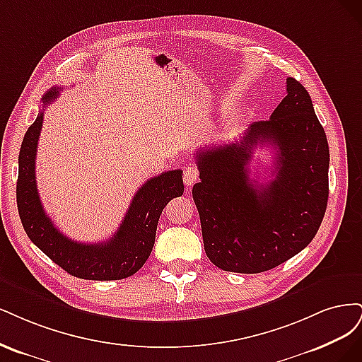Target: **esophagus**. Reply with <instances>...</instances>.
Segmentation results:
<instances>
[{
	"mask_svg": "<svg viewBox=\"0 0 362 362\" xmlns=\"http://www.w3.org/2000/svg\"><path fill=\"white\" fill-rule=\"evenodd\" d=\"M198 176H200V171H198L197 167H194V165L185 167V170H183V183L186 186H192L198 180Z\"/></svg>",
	"mask_w": 362,
	"mask_h": 362,
	"instance_id": "34e87169",
	"label": "esophagus"
}]
</instances>
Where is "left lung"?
Wrapping results in <instances>:
<instances>
[{"label": "left lung", "instance_id": "obj_1", "mask_svg": "<svg viewBox=\"0 0 362 362\" xmlns=\"http://www.w3.org/2000/svg\"><path fill=\"white\" fill-rule=\"evenodd\" d=\"M274 147V177L249 179L253 148ZM200 182L192 197L204 251L219 269L259 274L300 252L316 236L328 204L329 147L305 87L287 78V96L269 120L239 141L195 153Z\"/></svg>", "mask_w": 362, "mask_h": 362}]
</instances>
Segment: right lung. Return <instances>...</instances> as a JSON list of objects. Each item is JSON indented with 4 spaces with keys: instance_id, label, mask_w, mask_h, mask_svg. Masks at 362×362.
I'll return each mask as SVG.
<instances>
[{
    "instance_id": "obj_1",
    "label": "right lung",
    "mask_w": 362,
    "mask_h": 362,
    "mask_svg": "<svg viewBox=\"0 0 362 362\" xmlns=\"http://www.w3.org/2000/svg\"><path fill=\"white\" fill-rule=\"evenodd\" d=\"M62 87L42 98L43 110L54 102ZM43 110L28 127L19 151L16 202L24 230L48 257L74 276L96 281L123 279L139 271L153 250L156 227L164 207L183 194L182 171L173 170L148 179L136 191L114 236L100 243H81L64 236L45 214L36 183V151Z\"/></svg>"
}]
</instances>
